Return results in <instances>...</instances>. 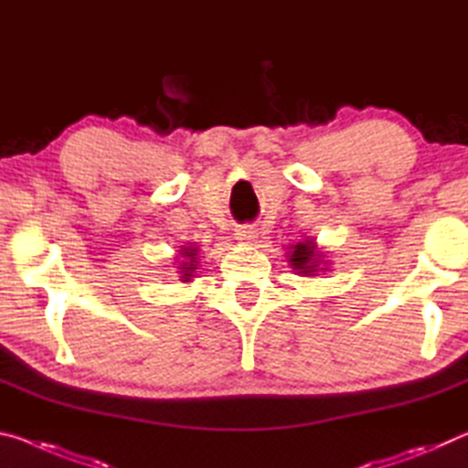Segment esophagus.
<instances>
[{
  "label": "esophagus",
  "mask_w": 468,
  "mask_h": 468,
  "mask_svg": "<svg viewBox=\"0 0 468 468\" xmlns=\"http://www.w3.org/2000/svg\"><path fill=\"white\" fill-rule=\"evenodd\" d=\"M235 235L241 243H248V245H251L253 241H258V231L253 227H239V229H237Z\"/></svg>",
  "instance_id": "esophagus-1"
}]
</instances>
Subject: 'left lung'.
<instances>
[{"label": "left lung", "mask_w": 468, "mask_h": 468, "mask_svg": "<svg viewBox=\"0 0 468 468\" xmlns=\"http://www.w3.org/2000/svg\"><path fill=\"white\" fill-rule=\"evenodd\" d=\"M287 262L299 276H320L328 272L330 260L324 256L322 248H318L315 237H305L303 241H297L287 248Z\"/></svg>", "instance_id": "1"}]
</instances>
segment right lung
Wrapping results in <instances>:
<instances>
[{
    "label": "right lung",
    "instance_id": "obj_1",
    "mask_svg": "<svg viewBox=\"0 0 468 468\" xmlns=\"http://www.w3.org/2000/svg\"><path fill=\"white\" fill-rule=\"evenodd\" d=\"M200 258H202L200 248H197L196 241L181 245V250H177L173 268H176V272L179 274L181 282H192L196 279L197 266H200Z\"/></svg>",
    "mask_w": 468,
    "mask_h": 468
}]
</instances>
